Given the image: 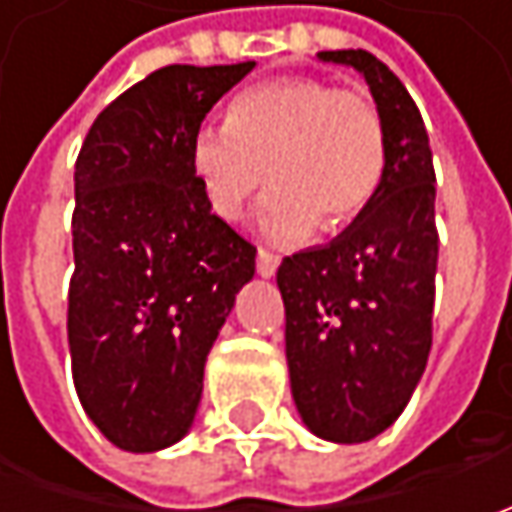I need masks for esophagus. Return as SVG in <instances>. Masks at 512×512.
<instances>
[{
    "label": "esophagus",
    "mask_w": 512,
    "mask_h": 512,
    "mask_svg": "<svg viewBox=\"0 0 512 512\" xmlns=\"http://www.w3.org/2000/svg\"><path fill=\"white\" fill-rule=\"evenodd\" d=\"M276 267H279V256L270 253V250H259V256H256V270H259V276L270 279V276L276 273Z\"/></svg>",
    "instance_id": "34e87169"
}]
</instances>
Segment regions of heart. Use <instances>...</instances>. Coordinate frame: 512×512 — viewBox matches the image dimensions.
Returning a JSON list of instances; mask_svg holds the SVG:
<instances>
[{"label": "heart", "instance_id": "heart-1", "mask_svg": "<svg viewBox=\"0 0 512 512\" xmlns=\"http://www.w3.org/2000/svg\"><path fill=\"white\" fill-rule=\"evenodd\" d=\"M190 165L216 216L236 222L267 185L259 227L293 245L322 222L336 230L382 185L387 136L376 105L316 76H285L242 90L227 122L193 133Z\"/></svg>", "mask_w": 512, "mask_h": 512}]
</instances>
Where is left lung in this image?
<instances>
[{"instance_id": "obj_1", "label": "left lung", "mask_w": 512, "mask_h": 512, "mask_svg": "<svg viewBox=\"0 0 512 512\" xmlns=\"http://www.w3.org/2000/svg\"><path fill=\"white\" fill-rule=\"evenodd\" d=\"M356 68L387 136L382 185L342 233L285 256V353L293 402L310 433L370 442L402 416L433 344L436 173L422 113L399 76L367 50H322Z\"/></svg>"}]
</instances>
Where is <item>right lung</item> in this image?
<instances>
[{
    "label": "right lung",
    "mask_w": 512,
    "mask_h": 512,
    "mask_svg": "<svg viewBox=\"0 0 512 512\" xmlns=\"http://www.w3.org/2000/svg\"><path fill=\"white\" fill-rule=\"evenodd\" d=\"M256 62L168 65L96 116L73 187L68 342L90 422L130 453L176 444L256 247L222 222L190 165L210 108Z\"/></svg>",
    "instance_id": "right-lung-1"
}]
</instances>
